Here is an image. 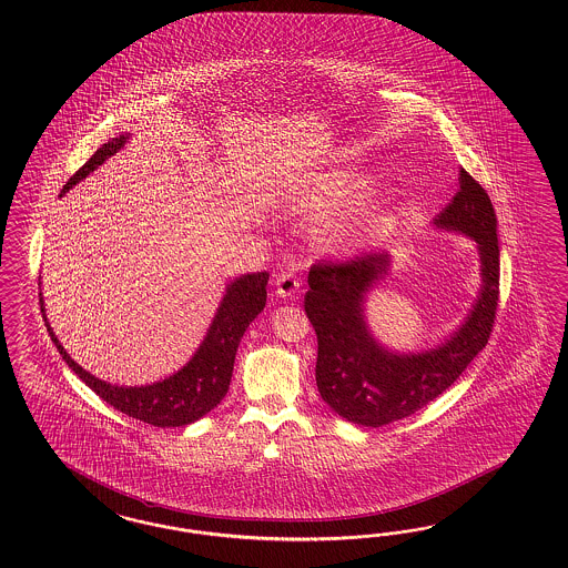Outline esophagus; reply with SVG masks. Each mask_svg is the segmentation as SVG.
<instances>
[{
    "instance_id": "esophagus-1",
    "label": "esophagus",
    "mask_w": 568,
    "mask_h": 568,
    "mask_svg": "<svg viewBox=\"0 0 568 568\" xmlns=\"http://www.w3.org/2000/svg\"><path fill=\"white\" fill-rule=\"evenodd\" d=\"M275 285L278 297H292L300 290V278L290 271H285V273L276 276Z\"/></svg>"
}]
</instances>
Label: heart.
Returning a JSON list of instances; mask_svg holds the SVG:
<instances>
[{
  "instance_id": "1",
  "label": "heart",
  "mask_w": 568,
  "mask_h": 568,
  "mask_svg": "<svg viewBox=\"0 0 568 568\" xmlns=\"http://www.w3.org/2000/svg\"><path fill=\"white\" fill-rule=\"evenodd\" d=\"M375 195L373 181L362 172H331L316 176L308 185L293 190L292 206L302 212H331L337 207H354L366 204ZM371 223V221H368ZM366 221H339L328 224L323 241L328 247H349L361 240Z\"/></svg>"
}]
</instances>
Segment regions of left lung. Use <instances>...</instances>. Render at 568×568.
<instances>
[{
    "label": "left lung",
    "mask_w": 568,
    "mask_h": 568,
    "mask_svg": "<svg viewBox=\"0 0 568 568\" xmlns=\"http://www.w3.org/2000/svg\"><path fill=\"white\" fill-rule=\"evenodd\" d=\"M460 187L435 219L442 229L477 241L483 287L465 325L437 349L394 354L378 345L364 323V295L389 271V256L368 252L310 266L304 308L318 339V394L345 420L383 427L442 396L487 345L499 300L496 212L487 191L465 169Z\"/></svg>",
    "instance_id": "8db88e82"
}]
</instances>
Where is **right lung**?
<instances>
[{
  "label": "right lung",
  "instance_id": "obj_1",
  "mask_svg": "<svg viewBox=\"0 0 568 568\" xmlns=\"http://www.w3.org/2000/svg\"><path fill=\"white\" fill-rule=\"evenodd\" d=\"M124 143L126 135H119L103 143L102 148L70 176L60 195H64L72 185L85 179L89 172L95 171L105 158L116 154ZM266 283L268 273H254L235 278L226 287L221 308L216 312L212 325L207 328V335L200 349L193 354V358L172 377L145 387H119L89 375L85 368H81L70 358L67 349L53 335L52 327L45 318L43 297L39 300V304L45 318V327L50 331V337L58 347L62 361L69 364L87 387H91L105 404L114 406L122 414L133 416L148 425L169 429L195 423L214 406H219L221 399L226 396L241 337L245 328L250 327V323L266 306Z\"/></svg>",
  "mask_w": 568,
  "mask_h": 568
}]
</instances>
